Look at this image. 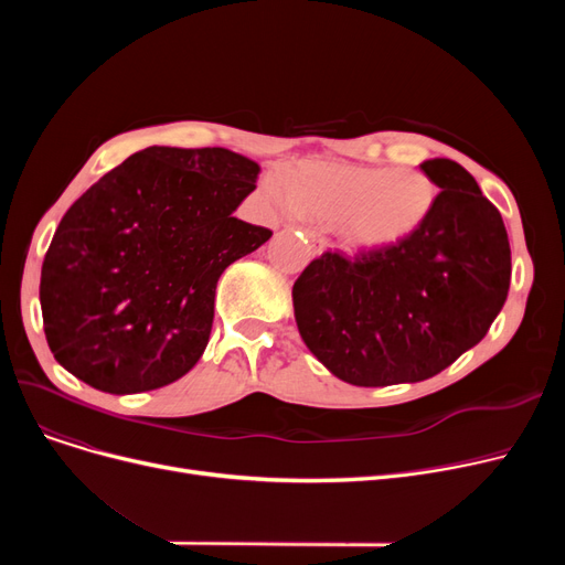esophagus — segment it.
<instances>
[{
	"mask_svg": "<svg viewBox=\"0 0 565 565\" xmlns=\"http://www.w3.org/2000/svg\"><path fill=\"white\" fill-rule=\"evenodd\" d=\"M305 235H307V243H309V249L313 256L322 254L324 247H328V241H324V237L316 228H305Z\"/></svg>",
	"mask_w": 565,
	"mask_h": 565,
	"instance_id": "obj_1",
	"label": "esophagus"
}]
</instances>
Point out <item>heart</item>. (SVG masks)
Wrapping results in <instances>:
<instances>
[{"label":"heart","instance_id":"heart-1","mask_svg":"<svg viewBox=\"0 0 565 565\" xmlns=\"http://www.w3.org/2000/svg\"><path fill=\"white\" fill-rule=\"evenodd\" d=\"M263 192L284 213L330 222L350 254H384L417 235L437 203V185L412 167H362L302 160L263 178Z\"/></svg>","mask_w":565,"mask_h":565}]
</instances>
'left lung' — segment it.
<instances>
[{"mask_svg":"<svg viewBox=\"0 0 565 565\" xmlns=\"http://www.w3.org/2000/svg\"><path fill=\"white\" fill-rule=\"evenodd\" d=\"M419 167L439 194L409 243L352 260L324 252L292 286L302 341L354 387L437 375L488 334L507 302L511 247L499 211L458 162Z\"/></svg>","mask_w":565,"mask_h":565,"instance_id":"left-lung-1","label":"left lung"}]
</instances>
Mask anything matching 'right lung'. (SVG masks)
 Masks as SVG:
<instances>
[{"label": "right lung", "mask_w": 565, "mask_h": 565, "mask_svg": "<svg viewBox=\"0 0 565 565\" xmlns=\"http://www.w3.org/2000/svg\"><path fill=\"white\" fill-rule=\"evenodd\" d=\"M258 171L228 148L151 146L88 188L41 270L54 360L118 396L183 377L211 339L217 279L273 235L233 217Z\"/></svg>", "instance_id": "1"}]
</instances>
